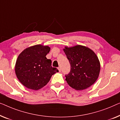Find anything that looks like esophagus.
Wrapping results in <instances>:
<instances>
[{
	"label": "esophagus",
	"instance_id": "34e87169",
	"mask_svg": "<svg viewBox=\"0 0 120 120\" xmlns=\"http://www.w3.org/2000/svg\"><path fill=\"white\" fill-rule=\"evenodd\" d=\"M58 70H59V72H61V67H58Z\"/></svg>",
	"mask_w": 120,
	"mask_h": 120
}]
</instances>
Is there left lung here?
Listing matches in <instances>:
<instances>
[{
	"label": "left lung",
	"mask_w": 120,
	"mask_h": 120,
	"mask_svg": "<svg viewBox=\"0 0 120 120\" xmlns=\"http://www.w3.org/2000/svg\"><path fill=\"white\" fill-rule=\"evenodd\" d=\"M63 50L71 65L70 73L65 75L67 84L76 90H83L96 82L101 70L97 55L82 45L65 47Z\"/></svg>",
	"instance_id": "obj_1"
}]
</instances>
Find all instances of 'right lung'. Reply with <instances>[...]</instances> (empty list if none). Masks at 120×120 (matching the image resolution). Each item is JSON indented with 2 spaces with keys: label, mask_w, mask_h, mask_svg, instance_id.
Here are the masks:
<instances>
[{
  "label": "right lung",
  "mask_w": 120,
  "mask_h": 120,
  "mask_svg": "<svg viewBox=\"0 0 120 120\" xmlns=\"http://www.w3.org/2000/svg\"><path fill=\"white\" fill-rule=\"evenodd\" d=\"M48 45H37L23 50L17 59L15 73L20 82L28 89L38 90L49 82L52 75L59 72L52 67V61L46 55Z\"/></svg>",
  "instance_id": "obj_1"
}]
</instances>
